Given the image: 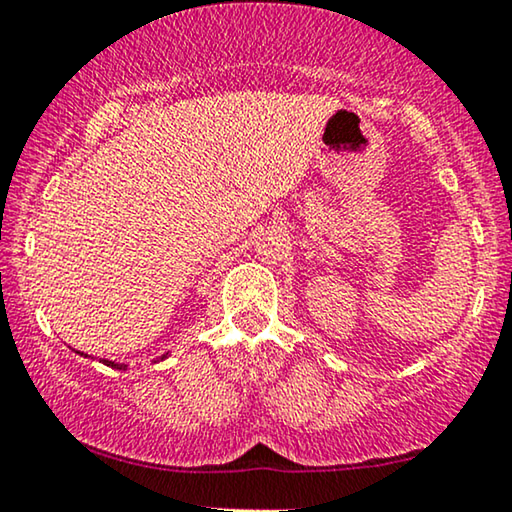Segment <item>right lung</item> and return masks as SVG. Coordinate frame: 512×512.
<instances>
[{
	"instance_id": "obj_1",
	"label": "right lung",
	"mask_w": 512,
	"mask_h": 512,
	"mask_svg": "<svg viewBox=\"0 0 512 512\" xmlns=\"http://www.w3.org/2000/svg\"><path fill=\"white\" fill-rule=\"evenodd\" d=\"M80 356H87V354H82V352H78ZM165 358V356H163ZM105 365H110V368H114V370H126L128 365H124V363H114V361H103Z\"/></svg>"
}]
</instances>
